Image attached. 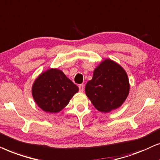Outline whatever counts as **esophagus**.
Instances as JSON below:
<instances>
[{
    "label": "esophagus",
    "instance_id": "1",
    "mask_svg": "<svg viewBox=\"0 0 160 160\" xmlns=\"http://www.w3.org/2000/svg\"><path fill=\"white\" fill-rule=\"evenodd\" d=\"M79 91H80V92H82V91H84V86L82 84H80L79 85Z\"/></svg>",
    "mask_w": 160,
    "mask_h": 160
}]
</instances>
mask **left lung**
I'll return each instance as SVG.
<instances>
[{
    "label": "left lung",
    "instance_id": "8db88e82",
    "mask_svg": "<svg viewBox=\"0 0 160 160\" xmlns=\"http://www.w3.org/2000/svg\"><path fill=\"white\" fill-rule=\"evenodd\" d=\"M129 82L127 72L118 63L105 59L93 71L85 91L96 109L109 112L120 108L128 97Z\"/></svg>",
    "mask_w": 160,
    "mask_h": 160
}]
</instances>
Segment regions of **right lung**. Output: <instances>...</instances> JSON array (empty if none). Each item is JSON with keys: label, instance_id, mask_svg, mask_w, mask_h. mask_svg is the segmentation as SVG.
<instances>
[{"label": "right lung", "instance_id": "1", "mask_svg": "<svg viewBox=\"0 0 160 160\" xmlns=\"http://www.w3.org/2000/svg\"><path fill=\"white\" fill-rule=\"evenodd\" d=\"M78 90V87L61 70L49 69L35 80L32 86V96L42 110L56 113L69 104Z\"/></svg>", "mask_w": 160, "mask_h": 160}]
</instances>
